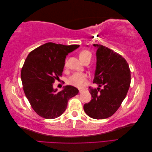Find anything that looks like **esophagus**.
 Instances as JSON below:
<instances>
[{
	"instance_id": "esophagus-1",
	"label": "esophagus",
	"mask_w": 152,
	"mask_h": 152,
	"mask_svg": "<svg viewBox=\"0 0 152 152\" xmlns=\"http://www.w3.org/2000/svg\"><path fill=\"white\" fill-rule=\"evenodd\" d=\"M88 91V88H84V89H79L80 93H82L83 91Z\"/></svg>"
}]
</instances>
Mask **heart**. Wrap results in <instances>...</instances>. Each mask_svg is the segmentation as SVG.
<instances>
[{"label":"heart","instance_id":"heart-1","mask_svg":"<svg viewBox=\"0 0 152 152\" xmlns=\"http://www.w3.org/2000/svg\"><path fill=\"white\" fill-rule=\"evenodd\" d=\"M91 53L89 50H84L79 54V58L82 62H83L86 59H91ZM65 66L67 65V60L65 62ZM87 79V75L84 73H74L68 79L67 83L77 87H80L84 86L85 82Z\"/></svg>","mask_w":152,"mask_h":152}]
</instances>
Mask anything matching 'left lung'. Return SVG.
Returning a JSON list of instances; mask_svg holds the SVG:
<instances>
[{"label":"left lung","instance_id":"8db88e82","mask_svg":"<svg viewBox=\"0 0 152 152\" xmlns=\"http://www.w3.org/2000/svg\"><path fill=\"white\" fill-rule=\"evenodd\" d=\"M93 45L98 48L93 83L103 89L89 87L92 99L84 104V110L91 118L104 119L115 113L125 99L131 84V70L121 54L101 44Z\"/></svg>","mask_w":152,"mask_h":152}]
</instances>
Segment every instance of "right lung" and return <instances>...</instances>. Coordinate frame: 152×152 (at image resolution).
Returning <instances> with one entry per match:
<instances>
[{"mask_svg":"<svg viewBox=\"0 0 152 152\" xmlns=\"http://www.w3.org/2000/svg\"><path fill=\"white\" fill-rule=\"evenodd\" d=\"M79 46L48 42L31 50L26 58L21 72L23 88L31 107L41 117H59L68 100L79 93L72 86L58 92L53 84L62 76L66 56Z\"/></svg>","mask_w":152,"mask_h":152,"instance_id":"add662e5","label":"right lung"}]
</instances>
